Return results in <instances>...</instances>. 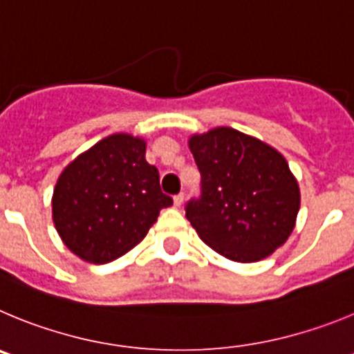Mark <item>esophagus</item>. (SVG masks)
Returning a JSON list of instances; mask_svg holds the SVG:
<instances>
[{
  "label": "esophagus",
  "instance_id": "1",
  "mask_svg": "<svg viewBox=\"0 0 354 354\" xmlns=\"http://www.w3.org/2000/svg\"><path fill=\"white\" fill-rule=\"evenodd\" d=\"M185 201V194L180 192L178 196H174V206H181Z\"/></svg>",
  "mask_w": 354,
  "mask_h": 354
}]
</instances>
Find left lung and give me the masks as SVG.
Instances as JSON below:
<instances>
[{
  "instance_id": "1",
  "label": "left lung",
  "mask_w": 354,
  "mask_h": 354,
  "mask_svg": "<svg viewBox=\"0 0 354 354\" xmlns=\"http://www.w3.org/2000/svg\"><path fill=\"white\" fill-rule=\"evenodd\" d=\"M201 197L187 218L206 245L236 263L272 256L291 236L300 187L279 149L231 127L192 133Z\"/></svg>"
}]
</instances>
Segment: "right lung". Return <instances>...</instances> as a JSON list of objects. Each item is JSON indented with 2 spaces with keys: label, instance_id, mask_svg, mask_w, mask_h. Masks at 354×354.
I'll return each mask as SVG.
<instances>
[{
  "label": "right lung",
  "instance_id": "obj_1",
  "mask_svg": "<svg viewBox=\"0 0 354 354\" xmlns=\"http://www.w3.org/2000/svg\"><path fill=\"white\" fill-rule=\"evenodd\" d=\"M145 155V139L118 132L77 155L58 176L54 227L86 263L122 257L148 234L160 209L173 205Z\"/></svg>",
  "mask_w": 354,
  "mask_h": 354
}]
</instances>
